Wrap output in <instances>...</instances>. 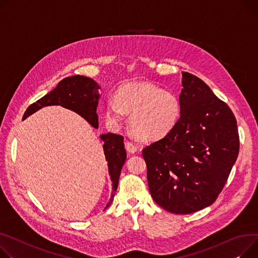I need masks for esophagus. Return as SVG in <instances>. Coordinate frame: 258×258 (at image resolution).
Listing matches in <instances>:
<instances>
[{"mask_svg": "<svg viewBox=\"0 0 258 258\" xmlns=\"http://www.w3.org/2000/svg\"><path fill=\"white\" fill-rule=\"evenodd\" d=\"M124 145H125V149L128 153H135V152H137V150H138V146L131 141H125Z\"/></svg>", "mask_w": 258, "mask_h": 258, "instance_id": "34e87169", "label": "esophagus"}]
</instances>
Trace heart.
<instances>
[{"mask_svg":"<svg viewBox=\"0 0 258 258\" xmlns=\"http://www.w3.org/2000/svg\"><path fill=\"white\" fill-rule=\"evenodd\" d=\"M130 115V127L143 141L163 139L179 120L181 105L177 96L149 82L128 83L120 87L116 97L110 96L106 115L112 122Z\"/></svg>","mask_w":258,"mask_h":258,"instance_id":"b5f03b06","label":"heart"}]
</instances>
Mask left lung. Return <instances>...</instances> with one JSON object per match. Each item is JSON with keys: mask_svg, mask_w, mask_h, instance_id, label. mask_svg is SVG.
Instances as JSON below:
<instances>
[{"mask_svg": "<svg viewBox=\"0 0 258 258\" xmlns=\"http://www.w3.org/2000/svg\"><path fill=\"white\" fill-rule=\"evenodd\" d=\"M176 126L142 150L152 199L170 213L210 207L224 187L239 150L230 108L196 76L182 73Z\"/></svg>", "mask_w": 258, "mask_h": 258, "instance_id": "obj_1", "label": "left lung"}]
</instances>
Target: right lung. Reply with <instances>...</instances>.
Segmentation results:
<instances>
[{"mask_svg":"<svg viewBox=\"0 0 258 258\" xmlns=\"http://www.w3.org/2000/svg\"><path fill=\"white\" fill-rule=\"evenodd\" d=\"M100 87L92 79L83 76H73L63 79L57 87L49 93L33 102L24 114V119L46 106H61L70 109L83 118L95 128L98 127V117L96 108L98 105L99 94L97 90ZM100 139L105 142L104 152L108 162L109 173L113 182V192L106 209L112 203L118 186V180L122 166L126 160V151L124 149L123 137L120 135L108 133L101 135Z\"/></svg>","mask_w":258,"mask_h":258,"instance_id":"1","label":"right lung"}]
</instances>
